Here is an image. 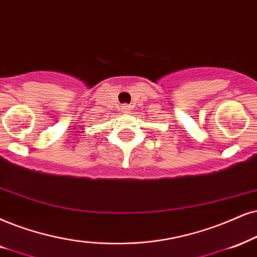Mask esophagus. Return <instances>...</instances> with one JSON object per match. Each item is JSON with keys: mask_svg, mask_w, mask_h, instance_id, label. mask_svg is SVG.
<instances>
[{"mask_svg": "<svg viewBox=\"0 0 257 257\" xmlns=\"http://www.w3.org/2000/svg\"><path fill=\"white\" fill-rule=\"evenodd\" d=\"M122 111L124 112V113H128L129 111H131V106H129L128 104H124V105H122Z\"/></svg>", "mask_w": 257, "mask_h": 257, "instance_id": "esophagus-1", "label": "esophagus"}]
</instances>
